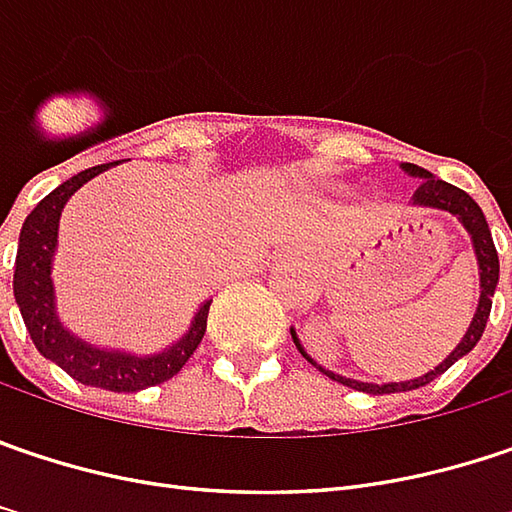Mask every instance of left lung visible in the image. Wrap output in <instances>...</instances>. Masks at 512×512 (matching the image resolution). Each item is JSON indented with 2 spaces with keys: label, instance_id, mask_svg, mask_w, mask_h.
Wrapping results in <instances>:
<instances>
[{
  "label": "left lung",
  "instance_id": "obj_1",
  "mask_svg": "<svg viewBox=\"0 0 512 512\" xmlns=\"http://www.w3.org/2000/svg\"><path fill=\"white\" fill-rule=\"evenodd\" d=\"M406 167V173L411 176H420L423 182H420V188L414 191V205H429V208H440V211H449V214H455L464 228L472 234V246H475V255H478V269H481V301H478V310H475V318H472V324H469V330H466V336L461 339V345L455 347L452 353H449V359H443L440 365H437L435 371H429V374L417 376V379H408V382H388V385H371V382H356V379H347V376L333 374V371H324L321 365H316L307 353H304V347L298 345V336L292 333V339H295V345L298 350L307 356V362H313L321 374H327L330 379H336V382H342L347 388H359V391H368V394H394V391H414V388H423V385H429L432 379L443 374V371H449L461 356H466L472 347L478 345V339H481V333H484V327H487V318H490V310H493V295H496V284H498V252H496V243H493V234H490V226H487V220H484V211L478 208V202L472 199V196L461 191V188H455V185H449V182H443V179H435L429 170H423V167L417 165H403Z\"/></svg>",
  "mask_w": 512,
  "mask_h": 512
}]
</instances>
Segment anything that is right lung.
<instances>
[{
	"label": "right lung",
	"mask_w": 512,
	"mask_h": 512,
	"mask_svg": "<svg viewBox=\"0 0 512 512\" xmlns=\"http://www.w3.org/2000/svg\"><path fill=\"white\" fill-rule=\"evenodd\" d=\"M106 167L109 165L80 170L77 176L66 179L60 188H54L46 199H40V205L25 217L22 231H19V249H16L14 298L19 304L22 321L31 333V342L46 359L60 365L66 374L83 385L127 394V391L162 385L170 376L182 371V365L194 356V350L205 336L211 301H205L199 307L191 330L176 345L165 353L144 356V359L130 356V353H115V350H98V347L75 339L60 324V318L54 313V286H51V255L57 246L60 211L83 182H89Z\"/></svg>",
	"instance_id": "add662e5"
}]
</instances>
